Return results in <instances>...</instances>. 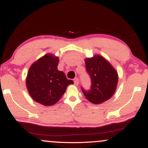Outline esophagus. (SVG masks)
Here are the masks:
<instances>
[{
    "mask_svg": "<svg viewBox=\"0 0 148 148\" xmlns=\"http://www.w3.org/2000/svg\"><path fill=\"white\" fill-rule=\"evenodd\" d=\"M74 85H75V86H78V85H79V80H78V79L77 78H76V79H74Z\"/></svg>",
    "mask_w": 148,
    "mask_h": 148,
    "instance_id": "obj_1",
    "label": "esophagus"
}]
</instances>
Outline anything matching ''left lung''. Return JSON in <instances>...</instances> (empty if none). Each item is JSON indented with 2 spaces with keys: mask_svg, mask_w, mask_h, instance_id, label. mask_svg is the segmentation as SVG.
Instances as JSON below:
<instances>
[{
  "mask_svg": "<svg viewBox=\"0 0 148 148\" xmlns=\"http://www.w3.org/2000/svg\"><path fill=\"white\" fill-rule=\"evenodd\" d=\"M85 62L91 86L89 90L81 87V90L90 102L95 104L104 102L114 94L118 84V74L111 64L100 56L86 58Z\"/></svg>",
  "mask_w": 148,
  "mask_h": 148,
  "instance_id": "1",
  "label": "left lung"
}]
</instances>
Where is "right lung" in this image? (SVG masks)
<instances>
[{
    "label": "right lung",
    "instance_id": "obj_1",
    "mask_svg": "<svg viewBox=\"0 0 148 148\" xmlns=\"http://www.w3.org/2000/svg\"><path fill=\"white\" fill-rule=\"evenodd\" d=\"M59 60L52 55L44 56L28 70L26 86L32 98L45 106H51L60 100L66 88L74 84L58 70Z\"/></svg>",
    "mask_w": 148,
    "mask_h": 148
}]
</instances>
